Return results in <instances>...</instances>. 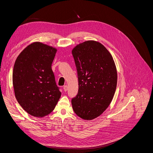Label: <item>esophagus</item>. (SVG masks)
I'll use <instances>...</instances> for the list:
<instances>
[{
  "label": "esophagus",
  "instance_id": "esophagus-1",
  "mask_svg": "<svg viewBox=\"0 0 153 153\" xmlns=\"http://www.w3.org/2000/svg\"><path fill=\"white\" fill-rule=\"evenodd\" d=\"M68 87L67 85H64V86L63 87V89H64V91H65V92H66V91H68Z\"/></svg>",
  "mask_w": 153,
  "mask_h": 153
}]
</instances>
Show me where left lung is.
<instances>
[{
  "mask_svg": "<svg viewBox=\"0 0 153 153\" xmlns=\"http://www.w3.org/2000/svg\"><path fill=\"white\" fill-rule=\"evenodd\" d=\"M78 79V91L71 100L78 117L92 120L102 114L112 101L117 74L114 59L104 46L87 41L72 50Z\"/></svg>",
  "mask_w": 153,
  "mask_h": 153,
  "instance_id": "1",
  "label": "left lung"
}]
</instances>
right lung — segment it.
I'll list each match as a JSON object with an SVG mask.
<instances>
[{
	"instance_id": "right-lung-1",
	"label": "right lung",
	"mask_w": 153,
	"mask_h": 153,
	"mask_svg": "<svg viewBox=\"0 0 153 153\" xmlns=\"http://www.w3.org/2000/svg\"><path fill=\"white\" fill-rule=\"evenodd\" d=\"M57 50L39 42L29 45L14 65L13 84L18 103L29 114L42 117L52 112L61 97L52 69Z\"/></svg>"
}]
</instances>
